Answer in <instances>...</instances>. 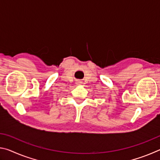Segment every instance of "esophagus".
<instances>
[{"label":"esophagus","instance_id":"obj_1","mask_svg":"<svg viewBox=\"0 0 160 160\" xmlns=\"http://www.w3.org/2000/svg\"><path fill=\"white\" fill-rule=\"evenodd\" d=\"M81 83H82L81 82H77V84H78V85H80Z\"/></svg>","mask_w":160,"mask_h":160}]
</instances>
